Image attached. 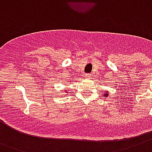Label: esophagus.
Masks as SVG:
<instances>
[{
	"label": "esophagus",
	"instance_id": "34e87169",
	"mask_svg": "<svg viewBox=\"0 0 152 152\" xmlns=\"http://www.w3.org/2000/svg\"><path fill=\"white\" fill-rule=\"evenodd\" d=\"M85 78H86V79H91V78H92V76L89 75V74H87V75H85Z\"/></svg>",
	"mask_w": 152,
	"mask_h": 152
}]
</instances>
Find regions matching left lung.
<instances>
[{
    "mask_svg": "<svg viewBox=\"0 0 152 152\" xmlns=\"http://www.w3.org/2000/svg\"><path fill=\"white\" fill-rule=\"evenodd\" d=\"M109 91H105V92H104V94L103 95H104V96H103V97H108V96H109Z\"/></svg>",
    "mask_w": 152,
    "mask_h": 152,
    "instance_id": "left-lung-1",
    "label": "left lung"
}]
</instances>
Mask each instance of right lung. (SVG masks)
Here are the masks:
<instances>
[{
    "label": "right lung",
    "mask_w": 152,
    "mask_h": 152,
    "mask_svg": "<svg viewBox=\"0 0 152 152\" xmlns=\"http://www.w3.org/2000/svg\"><path fill=\"white\" fill-rule=\"evenodd\" d=\"M63 92H64V93H67V91H66V89H64V90H63Z\"/></svg>",
    "instance_id": "right-lung-1"
}]
</instances>
